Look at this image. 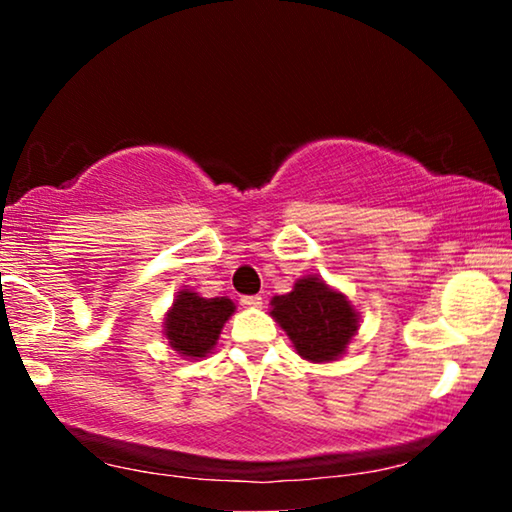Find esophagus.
Returning a JSON list of instances; mask_svg holds the SVG:
<instances>
[{"label": "esophagus", "mask_w": 512, "mask_h": 512, "mask_svg": "<svg viewBox=\"0 0 512 512\" xmlns=\"http://www.w3.org/2000/svg\"><path fill=\"white\" fill-rule=\"evenodd\" d=\"M240 303L244 307H261L263 305V298L261 296H242Z\"/></svg>", "instance_id": "esophagus-1"}]
</instances>
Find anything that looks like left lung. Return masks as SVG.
I'll return each instance as SVG.
<instances>
[{"instance_id":"1","label":"left lung","mask_w":512,"mask_h":512,"mask_svg":"<svg viewBox=\"0 0 512 512\" xmlns=\"http://www.w3.org/2000/svg\"><path fill=\"white\" fill-rule=\"evenodd\" d=\"M272 317L307 361H333L359 328V314L342 293L317 277L298 279L291 293L272 298Z\"/></svg>"}]
</instances>
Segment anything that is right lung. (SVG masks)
Returning a JSON list of instances; mask_svg holds the SVG:
<instances>
[{"label": "right lung", "instance_id": "add662e5", "mask_svg": "<svg viewBox=\"0 0 512 512\" xmlns=\"http://www.w3.org/2000/svg\"><path fill=\"white\" fill-rule=\"evenodd\" d=\"M235 312L228 298H200L193 291H179L165 319V335L179 354L202 359L212 352L219 333Z\"/></svg>", "mask_w": 512, "mask_h": 512}]
</instances>
